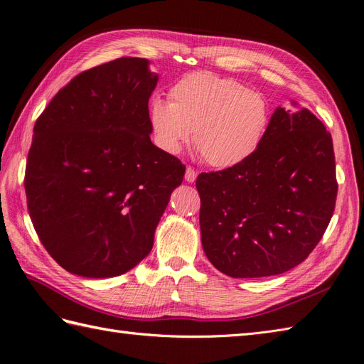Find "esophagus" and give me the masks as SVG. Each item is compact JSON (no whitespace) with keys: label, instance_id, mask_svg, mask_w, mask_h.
I'll return each mask as SVG.
<instances>
[{"label":"esophagus","instance_id":"esophagus-1","mask_svg":"<svg viewBox=\"0 0 364 364\" xmlns=\"http://www.w3.org/2000/svg\"><path fill=\"white\" fill-rule=\"evenodd\" d=\"M196 178H197V171H196L193 167H186L185 181H186V182H194Z\"/></svg>","mask_w":364,"mask_h":364}]
</instances>
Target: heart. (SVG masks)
Here are the masks:
<instances>
[{"label":"heart","instance_id":"1","mask_svg":"<svg viewBox=\"0 0 364 364\" xmlns=\"http://www.w3.org/2000/svg\"><path fill=\"white\" fill-rule=\"evenodd\" d=\"M272 121L267 98L209 71L183 75L170 90V102L153 98L149 124L156 144L178 155L190 141L215 168L247 161L266 136Z\"/></svg>","mask_w":364,"mask_h":364}]
</instances>
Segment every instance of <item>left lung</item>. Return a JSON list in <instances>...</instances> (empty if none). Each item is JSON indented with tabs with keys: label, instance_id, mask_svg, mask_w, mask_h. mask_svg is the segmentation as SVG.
Masks as SVG:
<instances>
[{
	"label": "left lung",
	"instance_id": "obj_1",
	"mask_svg": "<svg viewBox=\"0 0 364 364\" xmlns=\"http://www.w3.org/2000/svg\"><path fill=\"white\" fill-rule=\"evenodd\" d=\"M202 246L230 278H262L308 258L336 208L331 134L308 109L278 107L264 141L237 167L200 173Z\"/></svg>",
	"mask_w": 364,
	"mask_h": 364
}]
</instances>
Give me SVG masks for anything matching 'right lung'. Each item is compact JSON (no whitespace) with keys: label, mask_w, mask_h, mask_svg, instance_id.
<instances>
[{"label":"right lung","mask_w":364,"mask_h":364,"mask_svg":"<svg viewBox=\"0 0 364 364\" xmlns=\"http://www.w3.org/2000/svg\"><path fill=\"white\" fill-rule=\"evenodd\" d=\"M149 60L77 74L35 123L24 186L31 223L59 266L85 278L134 269L151 247L185 165L150 141Z\"/></svg>","instance_id":"right-lung-1"}]
</instances>
